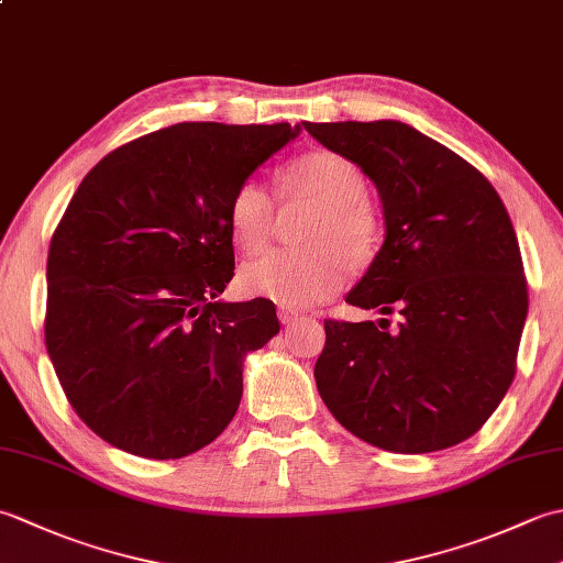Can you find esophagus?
<instances>
[{
    "label": "esophagus",
    "mask_w": 563,
    "mask_h": 563,
    "mask_svg": "<svg viewBox=\"0 0 563 563\" xmlns=\"http://www.w3.org/2000/svg\"><path fill=\"white\" fill-rule=\"evenodd\" d=\"M278 319H280V324H285V327H292L295 321L300 319V314L290 312V309H278Z\"/></svg>",
    "instance_id": "obj_1"
}]
</instances>
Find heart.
<instances>
[{
	"instance_id": "b5f03b06",
	"label": "heart",
	"mask_w": 563,
	"mask_h": 563,
	"mask_svg": "<svg viewBox=\"0 0 563 563\" xmlns=\"http://www.w3.org/2000/svg\"><path fill=\"white\" fill-rule=\"evenodd\" d=\"M285 194L319 206L305 232L309 251H271L239 271V290L285 309H302L343 290L351 261L363 263L379 244V220L367 202V178L341 152L317 150L295 159L283 174ZM273 196L256 178L236 188L230 206L234 242L249 254L266 246L273 230Z\"/></svg>"
}]
</instances>
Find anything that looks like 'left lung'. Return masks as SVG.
Wrapping results in <instances>:
<instances>
[{
    "mask_svg": "<svg viewBox=\"0 0 563 563\" xmlns=\"http://www.w3.org/2000/svg\"><path fill=\"white\" fill-rule=\"evenodd\" d=\"M375 184L385 242L345 302L389 319L324 321L314 365L333 418L369 445L423 454L472 438L516 377L528 283L486 176L399 121L307 123Z\"/></svg>",
    "mask_w": 563,
    "mask_h": 563,
    "instance_id": "left-lung-1",
    "label": "left lung"
}]
</instances>
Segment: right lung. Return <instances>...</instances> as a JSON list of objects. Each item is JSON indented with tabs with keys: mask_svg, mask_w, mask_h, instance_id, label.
<instances>
[{
	"mask_svg": "<svg viewBox=\"0 0 563 563\" xmlns=\"http://www.w3.org/2000/svg\"><path fill=\"white\" fill-rule=\"evenodd\" d=\"M300 125L178 123L84 176L47 251L45 345L71 409L113 448L178 460L242 401L251 351L280 331L271 300L222 302L230 206Z\"/></svg>",
	"mask_w": 563,
	"mask_h": 563,
	"instance_id": "obj_1",
	"label": "right lung"
}]
</instances>
